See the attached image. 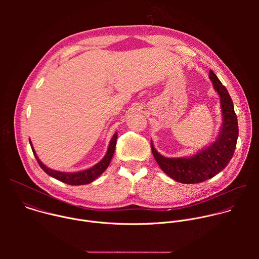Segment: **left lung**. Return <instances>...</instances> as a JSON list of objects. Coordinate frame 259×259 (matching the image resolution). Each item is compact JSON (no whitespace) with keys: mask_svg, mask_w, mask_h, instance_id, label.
<instances>
[{"mask_svg":"<svg viewBox=\"0 0 259 259\" xmlns=\"http://www.w3.org/2000/svg\"><path fill=\"white\" fill-rule=\"evenodd\" d=\"M209 78L220 96L224 123L217 140L207 149L190 158H165L151 142L153 155L161 169L174 180L181 183H200L212 178L230 163L239 136L238 119L233 100L215 73L210 70Z\"/></svg>","mask_w":259,"mask_h":259,"instance_id":"8db88e82","label":"left lung"}]
</instances>
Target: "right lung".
Masks as SVG:
<instances>
[{
	"instance_id": "1",
	"label": "right lung",
	"mask_w": 259,
	"mask_h": 259,
	"mask_svg": "<svg viewBox=\"0 0 259 259\" xmlns=\"http://www.w3.org/2000/svg\"><path fill=\"white\" fill-rule=\"evenodd\" d=\"M117 138H118V135L117 133L114 134L112 140H110L109 142V146H108V150L104 156V158L99 162L97 163L95 166L91 167L90 169H87V170H84V171H80V172H76V173H66V172H59V171H55V170H52L50 168H47L39 159L38 157H36L33 149L31 147L32 150V153L36 159V161H38L40 167L50 176L54 177L55 179L59 180V181H62L64 183H67V184H70V186H81V184H88L90 182H92L95 178H97L101 173L104 172V170L107 168V166L109 165L110 163V160H112L113 156H114V153H115V147H116V142H117ZM30 143V146L31 145V142L29 141Z\"/></svg>"
}]
</instances>
